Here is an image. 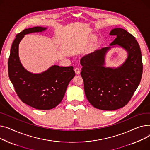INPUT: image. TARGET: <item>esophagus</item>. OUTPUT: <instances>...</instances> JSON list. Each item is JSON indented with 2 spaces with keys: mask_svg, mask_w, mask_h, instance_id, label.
<instances>
[{
  "mask_svg": "<svg viewBox=\"0 0 150 150\" xmlns=\"http://www.w3.org/2000/svg\"><path fill=\"white\" fill-rule=\"evenodd\" d=\"M74 71H75V73L76 74H80V73H81V69H80V68H74Z\"/></svg>",
  "mask_w": 150,
  "mask_h": 150,
  "instance_id": "obj_1",
  "label": "esophagus"
}]
</instances>
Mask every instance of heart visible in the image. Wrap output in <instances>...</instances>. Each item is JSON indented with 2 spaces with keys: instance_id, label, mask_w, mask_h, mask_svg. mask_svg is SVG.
Returning <instances> with one entry per match:
<instances>
[{
  "instance_id": "b5f03b06",
  "label": "heart",
  "mask_w": 150,
  "mask_h": 150,
  "mask_svg": "<svg viewBox=\"0 0 150 150\" xmlns=\"http://www.w3.org/2000/svg\"><path fill=\"white\" fill-rule=\"evenodd\" d=\"M95 40H96V37L94 36H91L90 38V41L91 42H94L95 41Z\"/></svg>"
}]
</instances>
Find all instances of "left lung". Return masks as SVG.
<instances>
[{"mask_svg":"<svg viewBox=\"0 0 150 150\" xmlns=\"http://www.w3.org/2000/svg\"><path fill=\"white\" fill-rule=\"evenodd\" d=\"M110 35L116 36L110 47L97 50L80 60L88 100L96 108L107 111L125 106L141 81L143 70L141 51L133 35L120 28L112 29ZM117 46L127 51V58L117 68L105 67L107 52Z\"/></svg>","mask_w":150,"mask_h":150,"instance_id":"8db88e82","label":"left lung"}]
</instances>
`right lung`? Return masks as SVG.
Wrapping results in <instances>:
<instances>
[{"instance_id": "right-lung-1", "label": "right lung", "mask_w": 150, "mask_h": 150, "mask_svg": "<svg viewBox=\"0 0 150 150\" xmlns=\"http://www.w3.org/2000/svg\"><path fill=\"white\" fill-rule=\"evenodd\" d=\"M47 28L36 26L17 34L8 62V76L21 100L37 110L55 108L62 100L68 83L75 76L73 67L52 65L41 73L33 74L22 65L19 45L25 34L42 32Z\"/></svg>"}]
</instances>
